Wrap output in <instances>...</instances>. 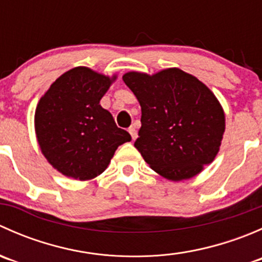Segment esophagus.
Returning a JSON list of instances; mask_svg holds the SVG:
<instances>
[{
	"label": "esophagus",
	"instance_id": "obj_1",
	"mask_svg": "<svg viewBox=\"0 0 262 262\" xmlns=\"http://www.w3.org/2000/svg\"><path fill=\"white\" fill-rule=\"evenodd\" d=\"M128 132H129V134H130L132 136V139H136L137 138V130H136V128H134V126H129V129H128Z\"/></svg>",
	"mask_w": 262,
	"mask_h": 262
}]
</instances>
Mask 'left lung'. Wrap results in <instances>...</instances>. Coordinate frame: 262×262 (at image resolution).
Returning <instances> with one entry per match:
<instances>
[{
  "label": "left lung",
  "instance_id": "obj_1",
  "mask_svg": "<svg viewBox=\"0 0 262 262\" xmlns=\"http://www.w3.org/2000/svg\"><path fill=\"white\" fill-rule=\"evenodd\" d=\"M123 81L142 109L134 147L153 171L182 181L213 162L226 130V115L207 84L176 67L153 75L132 71Z\"/></svg>",
  "mask_w": 262,
  "mask_h": 262
}]
</instances>
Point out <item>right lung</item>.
<instances>
[{"instance_id": "1", "label": "right lung", "mask_w": 262, "mask_h": 262, "mask_svg": "<svg viewBox=\"0 0 262 262\" xmlns=\"http://www.w3.org/2000/svg\"><path fill=\"white\" fill-rule=\"evenodd\" d=\"M116 78L80 66L59 76L39 100L34 116L36 141L62 175L92 180L106 170L116 148L132 141L100 105Z\"/></svg>"}]
</instances>
